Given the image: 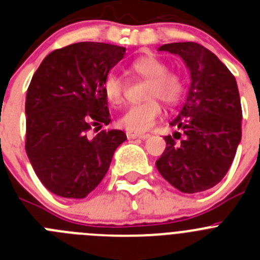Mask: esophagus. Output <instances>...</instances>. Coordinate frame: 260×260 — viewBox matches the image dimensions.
<instances>
[{"label": "esophagus", "instance_id": "1", "mask_svg": "<svg viewBox=\"0 0 260 260\" xmlns=\"http://www.w3.org/2000/svg\"><path fill=\"white\" fill-rule=\"evenodd\" d=\"M127 138H132V139H135V138H139V139H148L151 137L150 134H143V133H134V132H127L126 133Z\"/></svg>", "mask_w": 260, "mask_h": 260}]
</instances>
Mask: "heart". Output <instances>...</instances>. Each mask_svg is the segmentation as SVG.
Masks as SVG:
<instances>
[{"mask_svg": "<svg viewBox=\"0 0 260 260\" xmlns=\"http://www.w3.org/2000/svg\"><path fill=\"white\" fill-rule=\"evenodd\" d=\"M134 73L148 79L144 98L147 102L127 108L119 118V125L130 132L143 133L150 130L156 119L161 114V105L176 104L183 92L182 82L176 74L168 73V66L157 57L148 54L133 62ZM103 92L108 102L113 105H119L125 99V84L122 78L116 73H109L103 80Z\"/></svg>", "mask_w": 260, "mask_h": 260, "instance_id": "1", "label": "heart"}]
</instances>
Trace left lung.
Masks as SVG:
<instances>
[{"label":"left lung","instance_id":"left-lung-1","mask_svg":"<svg viewBox=\"0 0 260 260\" xmlns=\"http://www.w3.org/2000/svg\"><path fill=\"white\" fill-rule=\"evenodd\" d=\"M158 50L180 56L190 71L187 98L169 125L167 147L156 168L168 182L194 194L220 182L241 142L240 93L236 78L207 48L197 43H171Z\"/></svg>","mask_w":260,"mask_h":260}]
</instances>
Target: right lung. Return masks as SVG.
Returning a JSON list of instances; mask_svg holds the SVG:
<instances>
[{"instance_id":"1","label":"right lung","mask_w":260,"mask_h":260,"mask_svg":"<svg viewBox=\"0 0 260 260\" xmlns=\"http://www.w3.org/2000/svg\"><path fill=\"white\" fill-rule=\"evenodd\" d=\"M126 48L75 43L49 53L34 74L26 98V152L41 183L62 198L82 199L102 182L114 151L126 141L110 122L103 80Z\"/></svg>"}]
</instances>
